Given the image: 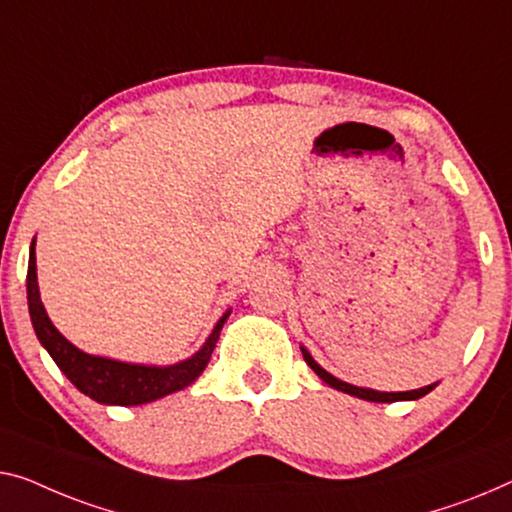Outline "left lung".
I'll use <instances>...</instances> for the list:
<instances>
[{"label": "left lung", "mask_w": 512, "mask_h": 512, "mask_svg": "<svg viewBox=\"0 0 512 512\" xmlns=\"http://www.w3.org/2000/svg\"><path fill=\"white\" fill-rule=\"evenodd\" d=\"M301 352H303V358H305V363L310 365L312 370L317 372L319 377H322V381H326V384L329 386H333V388H338V391H342V393H349V395H354V398H361V400H368V402H398V400H418V398H423V395H427L434 388V384L432 386H425V388H418V391H407V393H379V391H370V388H358V386H352V384H345V381H340V379H335L333 375H329V372H326L324 368H319V365L312 361V356L305 352V349L301 347Z\"/></svg>", "instance_id": "left-lung-1"}]
</instances>
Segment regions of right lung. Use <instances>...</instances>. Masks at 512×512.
Listing matches in <instances>:
<instances>
[{"label": "right lung", "mask_w": 512, "mask_h": 512, "mask_svg": "<svg viewBox=\"0 0 512 512\" xmlns=\"http://www.w3.org/2000/svg\"><path fill=\"white\" fill-rule=\"evenodd\" d=\"M27 303L29 315H32V324L36 331V338L41 345L48 349L52 361L57 368L64 372L68 381L78 388L80 393L89 395L91 400L101 404H119V407H135V404L154 402L163 395H170L174 391H181L193 384V381L202 375L207 368L209 358L216 347L220 329H223L225 319L230 312L223 315V319L216 324V329L204 342V347L188 361H181L170 368H151V365H133L112 361V358L89 356L73 347L64 335H61L52 322L45 315V308L41 303V294H38L36 282V255H34V241L29 248V269H27Z\"/></svg>", "instance_id": "obj_1"}]
</instances>
